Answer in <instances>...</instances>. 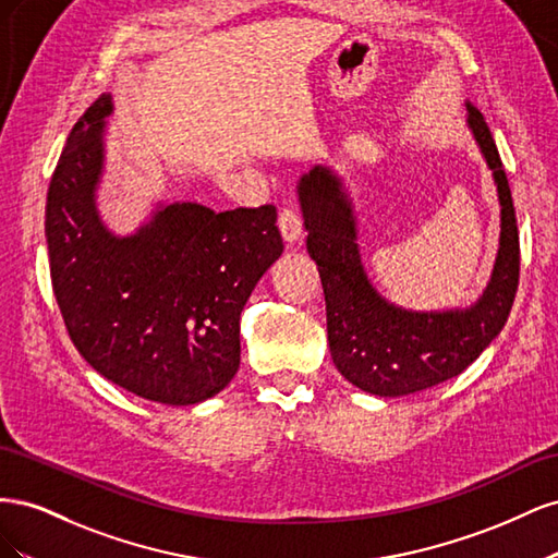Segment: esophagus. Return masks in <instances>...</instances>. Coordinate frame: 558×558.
I'll return each instance as SVG.
<instances>
[{"instance_id": "34e87169", "label": "esophagus", "mask_w": 558, "mask_h": 558, "mask_svg": "<svg viewBox=\"0 0 558 558\" xmlns=\"http://www.w3.org/2000/svg\"><path fill=\"white\" fill-rule=\"evenodd\" d=\"M279 230H281V238L283 242H298L300 234H302V218L293 207H286L279 214Z\"/></svg>"}]
</instances>
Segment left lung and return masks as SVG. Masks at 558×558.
Masks as SVG:
<instances>
[{
	"mask_svg": "<svg viewBox=\"0 0 558 558\" xmlns=\"http://www.w3.org/2000/svg\"><path fill=\"white\" fill-rule=\"evenodd\" d=\"M468 128L494 174L500 202V244L492 279L470 307L414 312L388 302L367 279L351 195L330 167L298 179L307 251L326 295L335 367L361 391L398 398L442 384L480 359L510 316L519 283V232L508 177L484 116L465 102Z\"/></svg>",
	"mask_w": 558,
	"mask_h": 558,
	"instance_id": "1",
	"label": "left lung"
}]
</instances>
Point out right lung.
I'll list each match as a JSON object with an SVG mask.
<instances>
[{
	"label": "right lung",
	"mask_w": 558,
	"mask_h": 558,
	"mask_svg": "<svg viewBox=\"0 0 558 558\" xmlns=\"http://www.w3.org/2000/svg\"><path fill=\"white\" fill-rule=\"evenodd\" d=\"M111 93L72 128L50 179V281L78 353L144 400L197 404L240 367V314L283 251L277 209L158 202L132 234L97 209Z\"/></svg>",
	"instance_id": "right-lung-1"
}]
</instances>
